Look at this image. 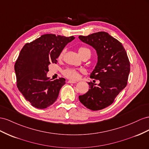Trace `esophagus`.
Masks as SVG:
<instances>
[{"instance_id": "34e87169", "label": "esophagus", "mask_w": 149, "mask_h": 149, "mask_svg": "<svg viewBox=\"0 0 149 149\" xmlns=\"http://www.w3.org/2000/svg\"><path fill=\"white\" fill-rule=\"evenodd\" d=\"M76 82H77V81H75V80H70L68 81V83L69 84H75Z\"/></svg>"}]
</instances>
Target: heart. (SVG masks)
I'll return each mask as SVG.
<instances>
[{"instance_id":"obj_1","label":"heart","mask_w":149,"mask_h":149,"mask_svg":"<svg viewBox=\"0 0 149 149\" xmlns=\"http://www.w3.org/2000/svg\"><path fill=\"white\" fill-rule=\"evenodd\" d=\"M78 52H79V54L80 56H81V55L84 54L86 52H88L91 55V50H89L88 48L84 47H80L78 50ZM63 52H64V50L62 51L60 55H59V57H58L59 58L62 57ZM63 74L64 75V76H65L66 77L69 78V79H78L79 76V72L77 70L74 69H70V68H69V69H67L63 70Z\"/></svg>"}]
</instances>
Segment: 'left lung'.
Here are the masks:
<instances>
[{"instance_id": "8db88e82", "label": "left lung", "mask_w": 149, "mask_h": 149, "mask_svg": "<svg viewBox=\"0 0 149 149\" xmlns=\"http://www.w3.org/2000/svg\"><path fill=\"white\" fill-rule=\"evenodd\" d=\"M79 38L96 50L97 63L90 77L100 81L99 84L88 82L90 88L79 95V100L88 109H103L111 105L126 87L130 73L129 58L122 44L107 32H95Z\"/></svg>"}]
</instances>
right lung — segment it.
Returning a JSON list of instances; mask_svg holds the SVG:
<instances>
[{"label": "right lung", "instance_id": "right-lung-1", "mask_svg": "<svg viewBox=\"0 0 149 149\" xmlns=\"http://www.w3.org/2000/svg\"><path fill=\"white\" fill-rule=\"evenodd\" d=\"M75 39L56 34H44L20 50L15 63L17 86L25 100L37 109H45L57 100L65 79L54 80L47 77L49 65L57 58L65 45Z\"/></svg>", "mask_w": 149, "mask_h": 149}]
</instances>
